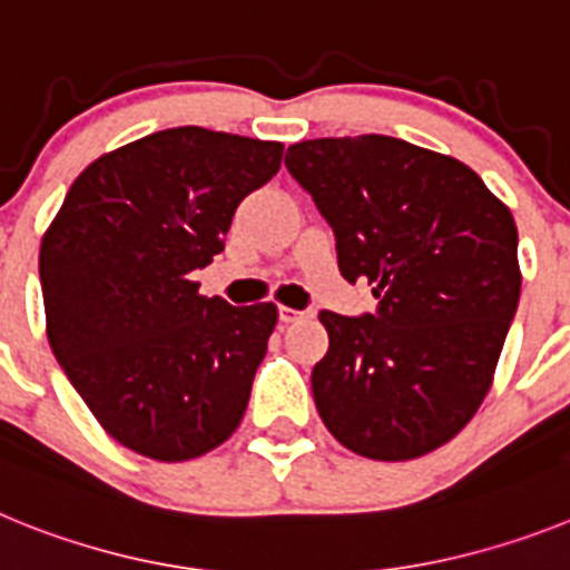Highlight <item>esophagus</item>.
Masks as SVG:
<instances>
[{
    "mask_svg": "<svg viewBox=\"0 0 570 570\" xmlns=\"http://www.w3.org/2000/svg\"><path fill=\"white\" fill-rule=\"evenodd\" d=\"M302 316H305V311L285 308V305H282V308H279V322H285V325H288V322H296V320H302Z\"/></svg>",
    "mask_w": 570,
    "mask_h": 570,
    "instance_id": "1",
    "label": "esophagus"
}]
</instances>
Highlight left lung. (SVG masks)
I'll use <instances>...</instances> for the list:
<instances>
[{
	"label": "left lung",
	"mask_w": 570,
	"mask_h": 570,
	"mask_svg": "<svg viewBox=\"0 0 570 570\" xmlns=\"http://www.w3.org/2000/svg\"><path fill=\"white\" fill-rule=\"evenodd\" d=\"M285 168L376 311H322L328 354L311 387L331 434L367 460L445 445L485 400L517 302V225L468 165L382 134L308 139Z\"/></svg>",
	"instance_id": "1"
}]
</instances>
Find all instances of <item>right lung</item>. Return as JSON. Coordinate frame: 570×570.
I'll list each match as a JSON object with an SVG mask.
<instances>
[{"label": "right lung", "instance_id": "obj_1", "mask_svg": "<svg viewBox=\"0 0 570 570\" xmlns=\"http://www.w3.org/2000/svg\"><path fill=\"white\" fill-rule=\"evenodd\" d=\"M282 142L168 128L90 163L39 250L53 356L102 428L183 462L223 445L248 407L276 305L199 296L236 208L282 165Z\"/></svg>", "mask_w": 570, "mask_h": 570}]
</instances>
